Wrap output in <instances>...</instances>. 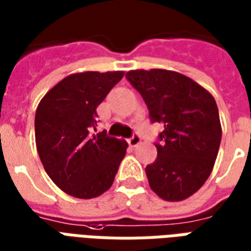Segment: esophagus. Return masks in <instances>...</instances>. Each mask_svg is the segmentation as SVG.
Instances as JSON below:
<instances>
[{
	"label": "esophagus",
	"instance_id": "obj_1",
	"mask_svg": "<svg viewBox=\"0 0 251 251\" xmlns=\"http://www.w3.org/2000/svg\"><path fill=\"white\" fill-rule=\"evenodd\" d=\"M140 142H142V138H140V135H139L138 132L133 133L132 136L128 139V144H129L131 147H135V146H138Z\"/></svg>",
	"mask_w": 251,
	"mask_h": 251
}]
</instances>
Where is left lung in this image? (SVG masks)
Instances as JSON below:
<instances>
[{"label": "left lung", "instance_id": "8db88e82", "mask_svg": "<svg viewBox=\"0 0 251 251\" xmlns=\"http://www.w3.org/2000/svg\"><path fill=\"white\" fill-rule=\"evenodd\" d=\"M126 77L147 104L151 123L164 127L155 142L158 158L146 167L150 187L166 201H183L207 180L218 155L222 128L217 103L178 72L140 69Z\"/></svg>", "mask_w": 251, "mask_h": 251}]
</instances>
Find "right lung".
Segmentation results:
<instances>
[{
    "label": "right lung",
    "mask_w": 251,
    "mask_h": 251,
    "mask_svg": "<svg viewBox=\"0 0 251 251\" xmlns=\"http://www.w3.org/2000/svg\"><path fill=\"white\" fill-rule=\"evenodd\" d=\"M123 72H84L61 80L40 101L36 146L45 171L64 193L80 199L101 195L113 183L127 150L124 140L92 133L99 104Z\"/></svg>",
    "instance_id": "obj_1"
}]
</instances>
